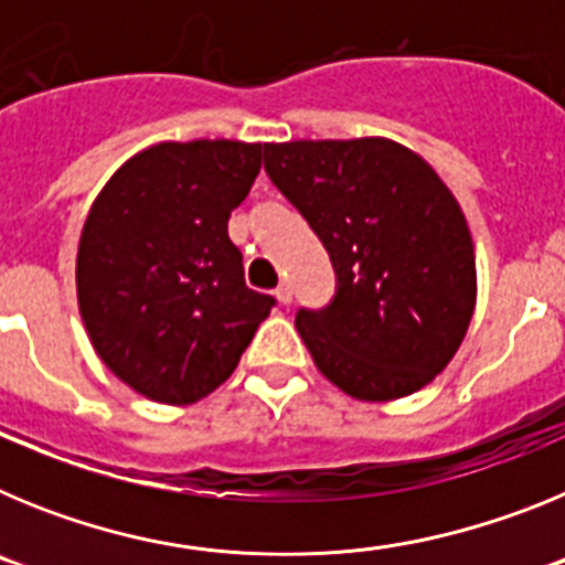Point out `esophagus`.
I'll return each instance as SVG.
<instances>
[{
  "label": "esophagus",
  "instance_id": "34e87169",
  "mask_svg": "<svg viewBox=\"0 0 565 565\" xmlns=\"http://www.w3.org/2000/svg\"><path fill=\"white\" fill-rule=\"evenodd\" d=\"M274 297L279 299V306H288V302H291V297H294L291 286H288V282H279L277 291H274Z\"/></svg>",
  "mask_w": 565,
  "mask_h": 565
}]
</instances>
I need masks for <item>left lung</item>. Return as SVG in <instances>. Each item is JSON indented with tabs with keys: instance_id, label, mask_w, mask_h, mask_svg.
<instances>
[{
	"instance_id": "left-lung-1",
	"label": "left lung",
	"mask_w": 565,
	"mask_h": 565,
	"mask_svg": "<svg viewBox=\"0 0 565 565\" xmlns=\"http://www.w3.org/2000/svg\"><path fill=\"white\" fill-rule=\"evenodd\" d=\"M266 172L337 268V297L297 313L319 373L393 402L450 364L476 311V246L456 194L391 138L266 143Z\"/></svg>"
}]
</instances>
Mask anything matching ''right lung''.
<instances>
[{
    "label": "right lung",
    "mask_w": 565,
    "mask_h": 565,
    "mask_svg": "<svg viewBox=\"0 0 565 565\" xmlns=\"http://www.w3.org/2000/svg\"><path fill=\"white\" fill-rule=\"evenodd\" d=\"M263 143L163 141L104 183L84 221L76 291L87 337L115 376L161 404H194L237 367L274 297L243 279L228 217Z\"/></svg>",
    "instance_id": "right-lung-1"
}]
</instances>
